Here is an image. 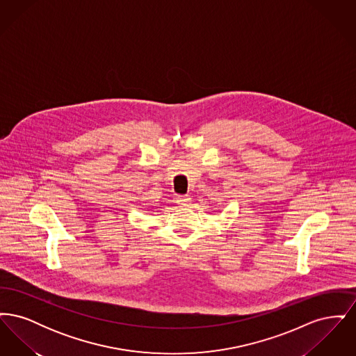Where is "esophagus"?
<instances>
[{"label": "esophagus", "instance_id": "obj_1", "mask_svg": "<svg viewBox=\"0 0 356 356\" xmlns=\"http://www.w3.org/2000/svg\"><path fill=\"white\" fill-rule=\"evenodd\" d=\"M191 202H192V199H191L188 195H180V196H177V204H179L180 207H189Z\"/></svg>", "mask_w": 356, "mask_h": 356}]
</instances>
